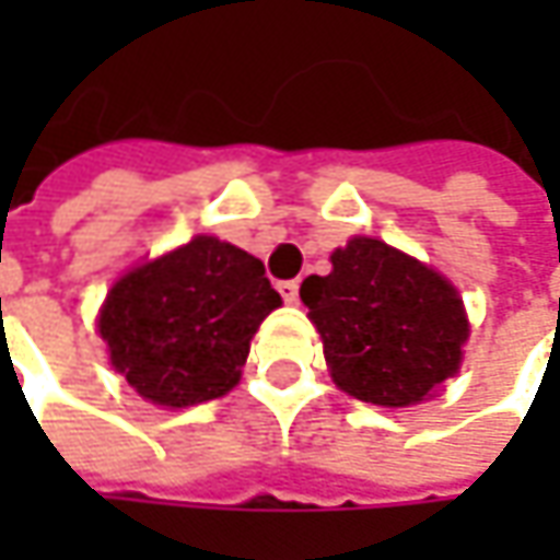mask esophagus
Masks as SVG:
<instances>
[{
    "instance_id": "1",
    "label": "esophagus",
    "mask_w": 560,
    "mask_h": 560,
    "mask_svg": "<svg viewBox=\"0 0 560 560\" xmlns=\"http://www.w3.org/2000/svg\"><path fill=\"white\" fill-rule=\"evenodd\" d=\"M277 290H280V295H283V302H299V283L295 280H280L277 283Z\"/></svg>"
}]
</instances>
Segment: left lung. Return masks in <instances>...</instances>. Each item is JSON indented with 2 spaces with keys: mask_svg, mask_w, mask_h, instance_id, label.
<instances>
[{
  "mask_svg": "<svg viewBox=\"0 0 560 560\" xmlns=\"http://www.w3.org/2000/svg\"><path fill=\"white\" fill-rule=\"evenodd\" d=\"M327 277L302 283V302L336 386L405 408L458 371L467 317L455 287L380 240L355 236L334 252Z\"/></svg>",
  "mask_w": 560,
  "mask_h": 560,
  "instance_id": "1",
  "label": "left lung"
}]
</instances>
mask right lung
I'll return each mask as SVG.
<instances>
[{
  "mask_svg": "<svg viewBox=\"0 0 560 560\" xmlns=\"http://www.w3.org/2000/svg\"><path fill=\"white\" fill-rule=\"evenodd\" d=\"M277 305L255 255L196 236L120 277L98 314V334L115 371L142 398L186 408L240 383L248 342Z\"/></svg>",
  "mask_w": 560,
  "mask_h": 560,
  "instance_id": "obj_1",
  "label": "right lung"
}]
</instances>
